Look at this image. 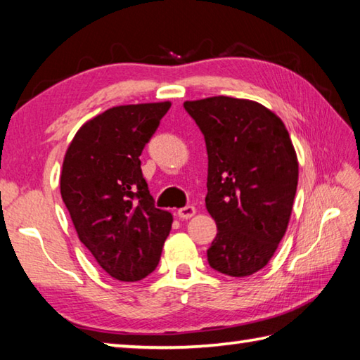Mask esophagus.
Segmentation results:
<instances>
[{
  "mask_svg": "<svg viewBox=\"0 0 360 360\" xmlns=\"http://www.w3.org/2000/svg\"><path fill=\"white\" fill-rule=\"evenodd\" d=\"M195 212H197V210H195L193 206H184V208L178 210V217L179 219H191L192 216H195Z\"/></svg>",
  "mask_w": 360,
  "mask_h": 360,
  "instance_id": "obj_1",
  "label": "esophagus"
}]
</instances>
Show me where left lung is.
Wrapping results in <instances>:
<instances>
[{"instance_id":"obj_1","label":"left lung","mask_w":360,"mask_h":360,"mask_svg":"<svg viewBox=\"0 0 360 360\" xmlns=\"http://www.w3.org/2000/svg\"><path fill=\"white\" fill-rule=\"evenodd\" d=\"M208 150L206 210L217 235L211 268L233 278L262 270L288 230L298 160L284 122L252 100L231 96L186 101Z\"/></svg>"}]
</instances>
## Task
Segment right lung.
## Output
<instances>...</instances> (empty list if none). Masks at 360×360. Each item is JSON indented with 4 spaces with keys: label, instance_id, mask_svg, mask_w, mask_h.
Wrapping results in <instances>:
<instances>
[{
    "label": "right lung",
    "instance_id": "1",
    "mask_svg": "<svg viewBox=\"0 0 360 360\" xmlns=\"http://www.w3.org/2000/svg\"><path fill=\"white\" fill-rule=\"evenodd\" d=\"M172 103L108 109L85 122L70 143L60 192L79 240L119 281L155 270L173 224L155 208L139 155Z\"/></svg>",
    "mask_w": 360,
    "mask_h": 360
}]
</instances>
